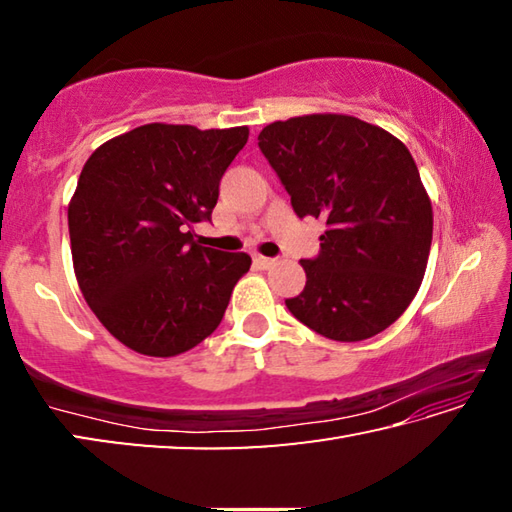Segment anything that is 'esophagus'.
I'll use <instances>...</instances> for the list:
<instances>
[{"mask_svg": "<svg viewBox=\"0 0 512 512\" xmlns=\"http://www.w3.org/2000/svg\"><path fill=\"white\" fill-rule=\"evenodd\" d=\"M253 262L259 266V268H271L275 264L273 257H264V255H255Z\"/></svg>", "mask_w": 512, "mask_h": 512, "instance_id": "34e87169", "label": "esophagus"}]
</instances>
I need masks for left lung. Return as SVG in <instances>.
Instances as JSON below:
<instances>
[{"mask_svg": "<svg viewBox=\"0 0 512 512\" xmlns=\"http://www.w3.org/2000/svg\"><path fill=\"white\" fill-rule=\"evenodd\" d=\"M257 140L293 212L327 223L318 257L300 262L307 284L289 311L341 343L384 332L418 293L433 235L409 149L384 128L332 112L273 121Z\"/></svg>", "mask_w": 512, "mask_h": 512, "instance_id": "obj_1", "label": "left lung"}]
</instances>
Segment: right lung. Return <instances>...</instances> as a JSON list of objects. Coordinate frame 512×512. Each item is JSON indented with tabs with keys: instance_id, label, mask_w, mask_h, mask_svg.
Segmentation results:
<instances>
[{
	"instance_id": "obj_1",
	"label": "right lung",
	"mask_w": 512,
	"mask_h": 512,
	"mask_svg": "<svg viewBox=\"0 0 512 512\" xmlns=\"http://www.w3.org/2000/svg\"><path fill=\"white\" fill-rule=\"evenodd\" d=\"M246 142L248 126L146 124L85 162L67 207L74 273L126 348L176 357L219 327L250 257L196 244L192 225L212 219L221 176Z\"/></svg>"
}]
</instances>
